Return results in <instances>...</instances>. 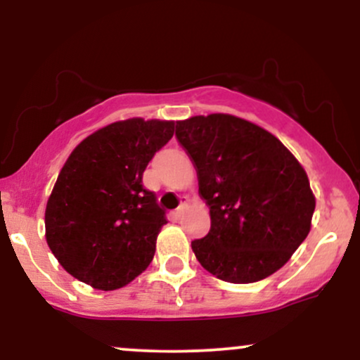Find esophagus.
<instances>
[{
  "mask_svg": "<svg viewBox=\"0 0 360 360\" xmlns=\"http://www.w3.org/2000/svg\"><path fill=\"white\" fill-rule=\"evenodd\" d=\"M186 210H188V198H181V205H179V208L176 210V214L177 217H181V214H183Z\"/></svg>",
  "mask_w": 360,
  "mask_h": 360,
  "instance_id": "34e87169",
  "label": "esophagus"
}]
</instances>
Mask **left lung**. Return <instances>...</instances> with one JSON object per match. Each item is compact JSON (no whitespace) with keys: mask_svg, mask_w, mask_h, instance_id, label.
Masks as SVG:
<instances>
[{"mask_svg":"<svg viewBox=\"0 0 360 360\" xmlns=\"http://www.w3.org/2000/svg\"><path fill=\"white\" fill-rule=\"evenodd\" d=\"M212 229L191 242L214 278L249 284L274 274L307 238L315 194L303 166L271 131L226 113L179 120Z\"/></svg>","mask_w":360,"mask_h":360,"instance_id":"obj_1","label":"left lung"}]
</instances>
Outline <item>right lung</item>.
<instances>
[{
	"label": "right lung",
	"mask_w": 360,
	"mask_h": 360,
	"mask_svg": "<svg viewBox=\"0 0 360 360\" xmlns=\"http://www.w3.org/2000/svg\"><path fill=\"white\" fill-rule=\"evenodd\" d=\"M172 135L171 120L128 118L71 152L45 206V238L69 274L113 291L147 269L167 220L142 176Z\"/></svg>",
	"instance_id": "add662e5"
}]
</instances>
